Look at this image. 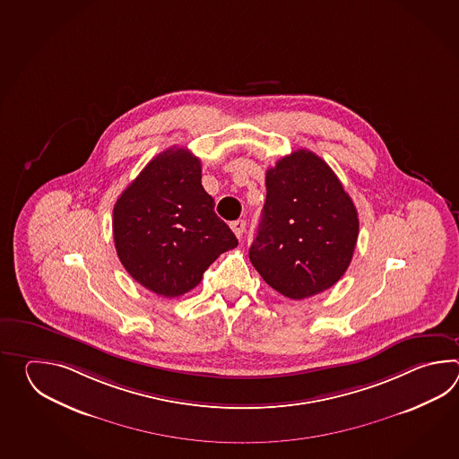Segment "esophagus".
Wrapping results in <instances>:
<instances>
[{"label":"esophagus","mask_w":459,"mask_h":459,"mask_svg":"<svg viewBox=\"0 0 459 459\" xmlns=\"http://www.w3.org/2000/svg\"><path fill=\"white\" fill-rule=\"evenodd\" d=\"M231 230H233V233L236 234V238L241 239L244 236V231H246V221H244V220H236V221L231 223Z\"/></svg>","instance_id":"34e87169"}]
</instances>
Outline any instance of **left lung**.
Wrapping results in <instances>:
<instances>
[{
    "label": "left lung",
    "mask_w": 459,
    "mask_h": 459,
    "mask_svg": "<svg viewBox=\"0 0 459 459\" xmlns=\"http://www.w3.org/2000/svg\"><path fill=\"white\" fill-rule=\"evenodd\" d=\"M265 204L249 249L255 271L273 290L302 300L346 273L359 234L351 196L332 167L299 149L265 174Z\"/></svg>",
    "instance_id": "1"
}]
</instances>
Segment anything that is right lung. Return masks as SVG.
Returning <instances> with one entry per match:
<instances>
[{
    "label": "right lung",
    "mask_w": 459,
    "mask_h": 459,
    "mask_svg": "<svg viewBox=\"0 0 459 459\" xmlns=\"http://www.w3.org/2000/svg\"><path fill=\"white\" fill-rule=\"evenodd\" d=\"M202 186V164L169 147L127 186L113 208L117 257L147 290L178 297L195 289L220 254L238 246Z\"/></svg>",
    "instance_id": "right-lung-1"
}]
</instances>
